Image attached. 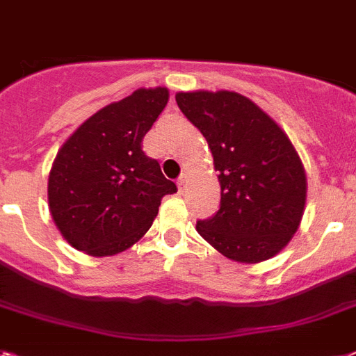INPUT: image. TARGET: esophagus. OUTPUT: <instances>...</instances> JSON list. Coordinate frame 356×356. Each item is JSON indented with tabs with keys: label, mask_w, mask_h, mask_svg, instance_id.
<instances>
[{
	"label": "esophagus",
	"mask_w": 356,
	"mask_h": 356,
	"mask_svg": "<svg viewBox=\"0 0 356 356\" xmlns=\"http://www.w3.org/2000/svg\"><path fill=\"white\" fill-rule=\"evenodd\" d=\"M188 181H190V179H188V173H183V175H181V177H179V181H177V186H179V190H181V192H183L184 188H186Z\"/></svg>",
	"instance_id": "esophagus-1"
}]
</instances>
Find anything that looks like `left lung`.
Wrapping results in <instances>:
<instances>
[{
  "label": "left lung",
  "instance_id": "left-lung-1",
  "mask_svg": "<svg viewBox=\"0 0 356 356\" xmlns=\"http://www.w3.org/2000/svg\"><path fill=\"white\" fill-rule=\"evenodd\" d=\"M175 100L207 138L221 186V207L197 221L199 236L232 261L274 258L300 228L307 199L305 168L287 133L234 91H181Z\"/></svg>",
  "mask_w": 356,
  "mask_h": 356
}]
</instances>
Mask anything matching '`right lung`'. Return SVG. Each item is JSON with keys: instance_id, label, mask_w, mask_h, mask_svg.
I'll use <instances>...</instances> for the list:
<instances>
[{"instance_id": "obj_1", "label": "right lung", "mask_w": 356, "mask_h": 356, "mask_svg": "<svg viewBox=\"0 0 356 356\" xmlns=\"http://www.w3.org/2000/svg\"><path fill=\"white\" fill-rule=\"evenodd\" d=\"M168 98L166 88L137 89L98 109L58 149L49 212L71 247L95 258L124 252L148 232L161 199L177 192L143 152Z\"/></svg>"}]
</instances>
